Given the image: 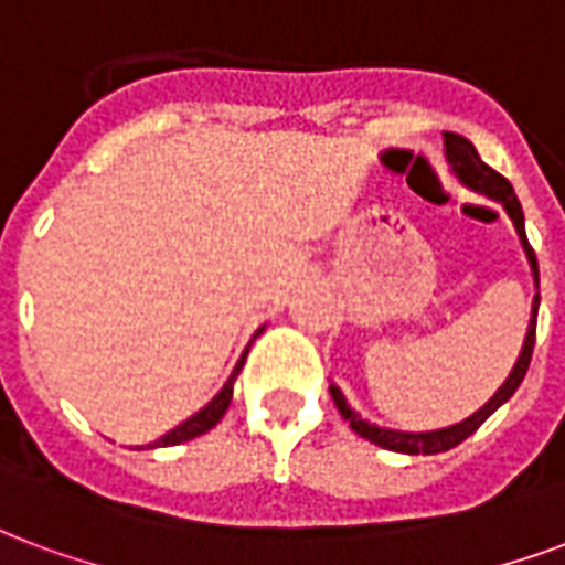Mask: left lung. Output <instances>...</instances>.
I'll use <instances>...</instances> for the list:
<instances>
[{
	"label": "left lung",
	"mask_w": 565,
	"mask_h": 565,
	"mask_svg": "<svg viewBox=\"0 0 565 565\" xmlns=\"http://www.w3.org/2000/svg\"><path fill=\"white\" fill-rule=\"evenodd\" d=\"M443 146H446V161L452 167L455 179L461 182L463 188H470L476 194H482V198L494 200L503 206V212L512 221V227H515L518 239H521V248L527 254L530 271H533V284H536L539 290V266H536V254L530 248L527 233H524V212H521V203H518L515 191L512 185L505 182L500 173H494L491 167L484 164L479 152H476V146L470 140H463L461 134H443ZM536 315H539V294L533 296V308H530V326H527V335H524V347H521V353L515 359V367L509 371V377L500 388H497L491 398L484 401L482 407L473 413V416H467V419L455 422L449 428H437V431H395V428H383V425H374V422H367L362 413H356L350 404H347L344 392L335 386V383H329V395L335 401L338 413L344 416V422H350V428L359 434V437H365L374 446H383L388 452H401V455H440L446 449H455L458 443H463L470 434L482 425L497 407H503L505 401L515 395V388L521 386V380L527 374L530 367V356H533V344H536Z\"/></svg>",
	"instance_id": "1"
}]
</instances>
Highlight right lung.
Returning a JSON list of instances; mask_svg holds the SVG:
<instances>
[{
    "mask_svg": "<svg viewBox=\"0 0 565 565\" xmlns=\"http://www.w3.org/2000/svg\"><path fill=\"white\" fill-rule=\"evenodd\" d=\"M263 329H266V326H260V329H257V335H260ZM257 335H254V338H257ZM245 356H248V347H245V353H242L239 362H236V367H233V374H230V377H227V383L221 386L218 395L209 401L203 411H198V413H194V416H188V419L182 422V425H177L173 431H167L164 437H158V440H154V443H149L146 449H161V446H179V443H188V440H194V437H200V434L212 431V428H215V425H218V422L224 419V413H227L230 401H233V383H236V377H239L242 365H245ZM140 449H143V446H140Z\"/></svg>",
    "mask_w": 565,
    "mask_h": 565,
    "instance_id": "add662e5",
    "label": "right lung"
}]
</instances>
